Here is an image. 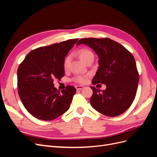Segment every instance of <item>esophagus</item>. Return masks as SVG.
<instances>
[{
	"mask_svg": "<svg viewBox=\"0 0 157 157\" xmlns=\"http://www.w3.org/2000/svg\"><path fill=\"white\" fill-rule=\"evenodd\" d=\"M76 89H77V90H82L84 88V86H81V85H77V86H75Z\"/></svg>",
	"mask_w": 157,
	"mask_h": 157,
	"instance_id": "1",
	"label": "esophagus"
}]
</instances>
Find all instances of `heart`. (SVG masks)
<instances>
[{"instance_id":"1","label":"heart","mask_w":157,"mask_h":157,"mask_svg":"<svg viewBox=\"0 0 157 157\" xmlns=\"http://www.w3.org/2000/svg\"><path fill=\"white\" fill-rule=\"evenodd\" d=\"M78 54L79 56V58L81 59V60L83 61L84 62H85V61H86L88 59H89L90 57L94 56V54L92 53V52L86 48L80 49L78 52ZM70 61H71V58H70V56H69L65 58L63 61V64L65 69H68L69 63H70ZM73 80L77 83L83 84L86 82L87 77L86 76H83V75L77 76V77L73 78Z\"/></svg>"}]
</instances>
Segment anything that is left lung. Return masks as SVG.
<instances>
[{"label": "left lung", "mask_w": 157, "mask_h": 157, "mask_svg": "<svg viewBox=\"0 0 157 157\" xmlns=\"http://www.w3.org/2000/svg\"><path fill=\"white\" fill-rule=\"evenodd\" d=\"M92 48L99 58V67L92 84L106 85V89L91 86L92 107L108 117H117L125 112L134 101L139 82V74L134 56L118 42L108 38H84L77 45Z\"/></svg>", "instance_id": "8db88e82"}]
</instances>
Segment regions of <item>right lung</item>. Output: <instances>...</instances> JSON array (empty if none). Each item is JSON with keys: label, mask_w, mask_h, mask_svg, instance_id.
Instances as JSON below:
<instances>
[{"label": "right lung", "mask_w": 157, "mask_h": 157, "mask_svg": "<svg viewBox=\"0 0 157 157\" xmlns=\"http://www.w3.org/2000/svg\"><path fill=\"white\" fill-rule=\"evenodd\" d=\"M78 39H69L31 51L17 69V89L27 111L42 121H52L70 107L76 88L61 91L53 84L65 74L63 61Z\"/></svg>", "instance_id": "1"}]
</instances>
